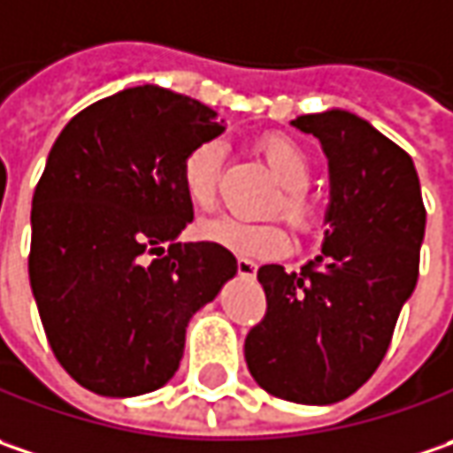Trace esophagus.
Instances as JSON below:
<instances>
[{
	"label": "esophagus",
	"mask_w": 453,
	"mask_h": 453,
	"mask_svg": "<svg viewBox=\"0 0 453 453\" xmlns=\"http://www.w3.org/2000/svg\"><path fill=\"white\" fill-rule=\"evenodd\" d=\"M238 273L241 276H246V279H253L256 276V271H258V265L253 264V261H248V258H238Z\"/></svg>",
	"instance_id": "1"
}]
</instances>
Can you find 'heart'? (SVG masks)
<instances>
[{
  "mask_svg": "<svg viewBox=\"0 0 453 453\" xmlns=\"http://www.w3.org/2000/svg\"><path fill=\"white\" fill-rule=\"evenodd\" d=\"M258 151L264 154L271 172L281 182V192L271 200L268 212H281L284 220L296 230H309L317 220V203L309 197L311 182V159L304 149L284 134H265L258 139ZM223 162V142L210 139L189 151L180 169V180L189 205L197 210H210L218 200V174ZM197 235L223 246L238 256L271 258L281 256L291 246L288 230L279 220L248 223L233 215L207 218L197 226Z\"/></svg>",
  "mask_w": 453,
  "mask_h": 453,
  "instance_id": "b5f03b06",
  "label": "heart"
}]
</instances>
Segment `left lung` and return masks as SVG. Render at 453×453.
<instances>
[{
  "mask_svg": "<svg viewBox=\"0 0 453 453\" xmlns=\"http://www.w3.org/2000/svg\"><path fill=\"white\" fill-rule=\"evenodd\" d=\"M329 162L322 253L284 271L258 268L265 314L246 337V363L265 393L291 403L344 401L383 363L418 281L426 207L413 159L349 111L291 121Z\"/></svg>",
  "mask_w": 453,
  "mask_h": 453,
  "instance_id": "1",
  "label": "left lung"
}]
</instances>
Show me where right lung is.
I'll list each match as a JSON object with an SVG mask.
<instances>
[{
  "mask_svg": "<svg viewBox=\"0 0 453 453\" xmlns=\"http://www.w3.org/2000/svg\"><path fill=\"white\" fill-rule=\"evenodd\" d=\"M215 116L139 86L73 116L50 149L32 197V294L58 363L98 395L167 383L189 317L238 271L227 248L177 241L192 223L180 169L223 134Z\"/></svg>",
  "mask_w": 453,
  "mask_h": 453,
  "instance_id": "1",
  "label": "right lung"
}]
</instances>
